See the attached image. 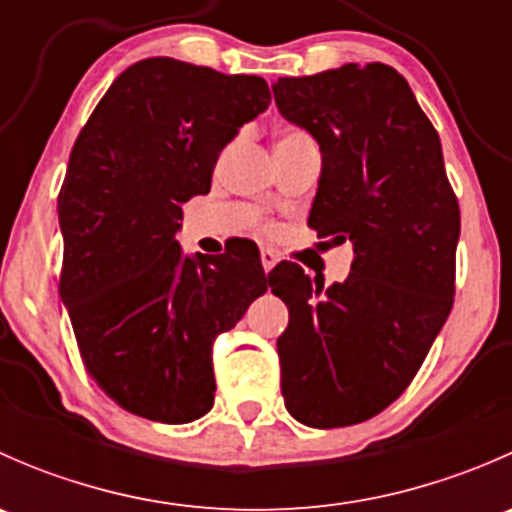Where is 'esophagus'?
<instances>
[{
	"label": "esophagus",
	"instance_id": "esophagus-1",
	"mask_svg": "<svg viewBox=\"0 0 512 512\" xmlns=\"http://www.w3.org/2000/svg\"><path fill=\"white\" fill-rule=\"evenodd\" d=\"M260 262H262V267H265V272H270L272 267L280 262V255H277L275 250H262L260 252Z\"/></svg>",
	"mask_w": 512,
	"mask_h": 512
}]
</instances>
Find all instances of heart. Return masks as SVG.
I'll use <instances>...</instances> for the list:
<instances>
[{
  "mask_svg": "<svg viewBox=\"0 0 512 512\" xmlns=\"http://www.w3.org/2000/svg\"><path fill=\"white\" fill-rule=\"evenodd\" d=\"M287 136H299V131H282L277 138H287Z\"/></svg>",
  "mask_w": 512,
  "mask_h": 512,
  "instance_id": "obj_1",
  "label": "heart"
}]
</instances>
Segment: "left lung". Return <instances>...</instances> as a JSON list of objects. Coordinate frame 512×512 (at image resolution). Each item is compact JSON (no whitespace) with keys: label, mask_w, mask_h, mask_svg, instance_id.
I'll return each mask as SVG.
<instances>
[{"label":"left lung","mask_w":512,"mask_h":512,"mask_svg":"<svg viewBox=\"0 0 512 512\" xmlns=\"http://www.w3.org/2000/svg\"><path fill=\"white\" fill-rule=\"evenodd\" d=\"M272 91L322 151L309 227L349 237L356 255L329 287L294 262L270 272L289 309L282 396L304 426H354L404 394L451 314L458 200L436 128L391 66L344 64Z\"/></svg>","instance_id":"left-lung-1"}]
</instances>
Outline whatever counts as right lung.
I'll list each match as a JSON object with an SVG mask.
<instances>
[{"instance_id": "1", "label": "right lung", "mask_w": 512, "mask_h": 512, "mask_svg": "<svg viewBox=\"0 0 512 512\" xmlns=\"http://www.w3.org/2000/svg\"><path fill=\"white\" fill-rule=\"evenodd\" d=\"M260 76L153 56L128 66L81 128L59 193V294L94 381L160 423L213 409V342L267 292L250 242L183 255V205L270 106Z\"/></svg>"}]
</instances>
